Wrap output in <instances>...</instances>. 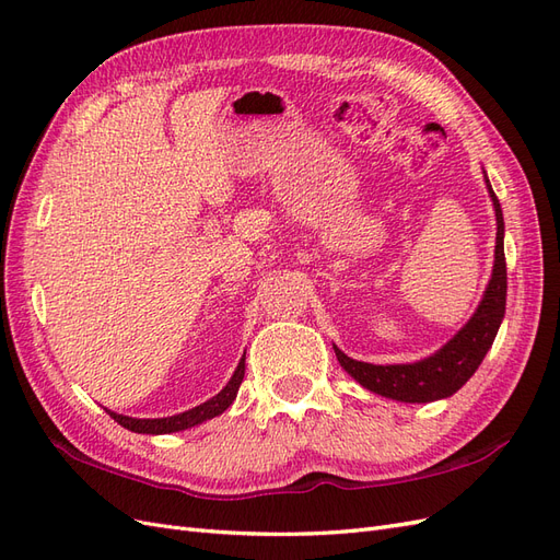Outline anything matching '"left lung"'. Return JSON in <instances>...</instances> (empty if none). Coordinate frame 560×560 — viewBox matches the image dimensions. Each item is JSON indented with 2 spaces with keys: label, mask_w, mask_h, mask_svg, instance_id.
<instances>
[{
  "label": "left lung",
  "mask_w": 560,
  "mask_h": 560,
  "mask_svg": "<svg viewBox=\"0 0 560 560\" xmlns=\"http://www.w3.org/2000/svg\"><path fill=\"white\" fill-rule=\"evenodd\" d=\"M486 185L494 206V218H498V238H494L492 277L488 281L481 305H478L467 326L462 328L451 342H445L436 354L415 363L373 365V363L349 359L345 351L335 347V357H338L340 365L359 382L361 387L404 404L439 401V398L453 396L486 359L506 310L504 218H502L500 201L494 197L488 178H486Z\"/></svg>",
  "instance_id": "8db88e82"
}]
</instances>
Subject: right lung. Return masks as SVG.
I'll return each mask as SVG.
<instances>
[{
    "mask_svg": "<svg viewBox=\"0 0 560 560\" xmlns=\"http://www.w3.org/2000/svg\"><path fill=\"white\" fill-rule=\"evenodd\" d=\"M246 359L238 361L236 371L232 375V380L228 382V387L222 389L220 394H215L213 398H209V401L191 408V410H185L180 415H171V418H156V420H138V418H129V415H117V412H109V418L119 422L124 429L129 431H136V434H173V431H183V429H189L195 424H201L206 420L215 418V415L225 412L232 401L236 398V392H238V385H242L244 380V371H246Z\"/></svg>",
    "mask_w": 560,
    "mask_h": 560,
    "instance_id": "1",
    "label": "right lung"
}]
</instances>
